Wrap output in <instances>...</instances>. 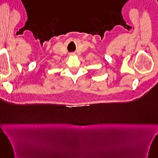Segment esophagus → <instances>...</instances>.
Masks as SVG:
<instances>
[{
    "mask_svg": "<svg viewBox=\"0 0 158 158\" xmlns=\"http://www.w3.org/2000/svg\"><path fill=\"white\" fill-rule=\"evenodd\" d=\"M69 55H70V56H73V55H74V54H73V53H70Z\"/></svg>",
    "mask_w": 158,
    "mask_h": 158,
    "instance_id": "34e87169",
    "label": "esophagus"
}]
</instances>
